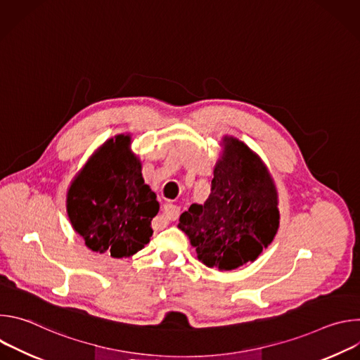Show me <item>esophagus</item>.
<instances>
[{"label": "esophagus", "instance_id": "1", "mask_svg": "<svg viewBox=\"0 0 360 360\" xmlns=\"http://www.w3.org/2000/svg\"><path fill=\"white\" fill-rule=\"evenodd\" d=\"M162 215L169 219V221H175L179 215V208L174 203H167L164 205V210H162Z\"/></svg>", "mask_w": 360, "mask_h": 360}]
</instances>
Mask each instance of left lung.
I'll return each instance as SVG.
<instances>
[{"label":"left lung","mask_w":360,"mask_h":360,"mask_svg":"<svg viewBox=\"0 0 360 360\" xmlns=\"http://www.w3.org/2000/svg\"><path fill=\"white\" fill-rule=\"evenodd\" d=\"M211 193L179 218L198 259L208 268L232 271L255 262L279 229L278 189L261 160L235 136L222 138Z\"/></svg>","instance_id":"left-lung-1"}]
</instances>
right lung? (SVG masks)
<instances>
[{
  "mask_svg": "<svg viewBox=\"0 0 360 360\" xmlns=\"http://www.w3.org/2000/svg\"><path fill=\"white\" fill-rule=\"evenodd\" d=\"M131 143V134L102 143L71 181L65 202L71 226L86 248L117 259L129 258L149 242L150 221L160 211Z\"/></svg>",
  "mask_w": 360,
  "mask_h": 360,
  "instance_id": "add662e5",
  "label": "right lung"
}]
</instances>
